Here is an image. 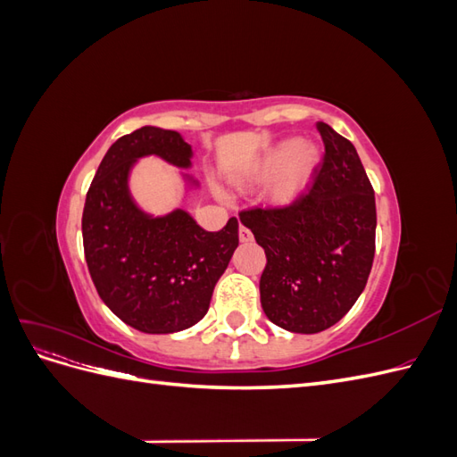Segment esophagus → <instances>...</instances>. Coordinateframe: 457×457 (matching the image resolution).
<instances>
[{
  "label": "esophagus",
  "mask_w": 457,
  "mask_h": 457,
  "mask_svg": "<svg viewBox=\"0 0 457 457\" xmlns=\"http://www.w3.org/2000/svg\"><path fill=\"white\" fill-rule=\"evenodd\" d=\"M238 238H240V242H250L253 237H252L250 230H247L244 225H240V228H238Z\"/></svg>",
  "instance_id": "1"
}]
</instances>
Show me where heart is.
<instances>
[{
	"label": "heart",
	"mask_w": 457,
	"mask_h": 457,
	"mask_svg": "<svg viewBox=\"0 0 457 457\" xmlns=\"http://www.w3.org/2000/svg\"><path fill=\"white\" fill-rule=\"evenodd\" d=\"M320 163V150L312 143L301 139H286L274 145L252 173V181H269L278 177L272 185L270 200L278 205L294 204L311 185L314 171ZM242 185V181H238Z\"/></svg>",
	"instance_id": "heart-1"
}]
</instances>
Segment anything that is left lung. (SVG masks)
I'll return each instance as SVG.
<instances>
[{"label": "left lung", "instance_id": "obj_1", "mask_svg": "<svg viewBox=\"0 0 457 457\" xmlns=\"http://www.w3.org/2000/svg\"><path fill=\"white\" fill-rule=\"evenodd\" d=\"M316 129L326 152L305 195L240 213L267 255L261 307L294 334L337 324L364 292L376 253V196L356 148L324 121Z\"/></svg>", "mask_w": 457, "mask_h": 457}]
</instances>
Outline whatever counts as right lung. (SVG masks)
<instances>
[{
    "label": "right lung",
    "instance_id": "obj_1",
    "mask_svg": "<svg viewBox=\"0 0 457 457\" xmlns=\"http://www.w3.org/2000/svg\"><path fill=\"white\" fill-rule=\"evenodd\" d=\"M145 156L181 170L192 165L181 133L145 126L123 135L87 190L84 252L96 292L120 320L145 334H175L210 309L213 287L238 247V220L230 217L219 232H207L181 207L160 217L143 212L131 196L129 173Z\"/></svg>",
    "mask_w": 457,
    "mask_h": 457
}]
</instances>
